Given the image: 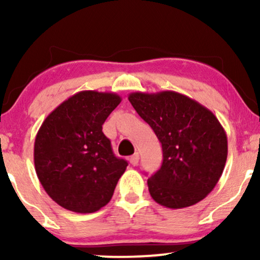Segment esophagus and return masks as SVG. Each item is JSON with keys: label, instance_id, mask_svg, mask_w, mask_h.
Returning a JSON list of instances; mask_svg holds the SVG:
<instances>
[{"label": "esophagus", "instance_id": "obj_1", "mask_svg": "<svg viewBox=\"0 0 260 260\" xmlns=\"http://www.w3.org/2000/svg\"><path fill=\"white\" fill-rule=\"evenodd\" d=\"M129 162H131V165H133V166L138 165V162H139V154L138 153L133 154L132 156L129 157Z\"/></svg>", "mask_w": 260, "mask_h": 260}]
</instances>
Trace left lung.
<instances>
[{"label": "left lung", "mask_w": 260, "mask_h": 260, "mask_svg": "<svg viewBox=\"0 0 260 260\" xmlns=\"http://www.w3.org/2000/svg\"><path fill=\"white\" fill-rule=\"evenodd\" d=\"M138 115L153 128L162 147V165L148 180L149 193L170 209L194 205L221 177L228 137L210 110L180 92H131Z\"/></svg>", "instance_id": "obj_1"}]
</instances>
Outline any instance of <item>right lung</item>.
<instances>
[{"mask_svg":"<svg viewBox=\"0 0 260 260\" xmlns=\"http://www.w3.org/2000/svg\"><path fill=\"white\" fill-rule=\"evenodd\" d=\"M121 100L115 92L79 91L39 128L35 171L45 192L62 208L95 213L111 201L128 164L115 156L103 124Z\"/></svg>","mask_w":260,"mask_h":260,"instance_id":"add662e5","label":"right lung"}]
</instances>
